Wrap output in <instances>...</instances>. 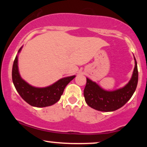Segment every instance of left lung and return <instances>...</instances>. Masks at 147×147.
Listing matches in <instances>:
<instances>
[{
  "instance_id": "8db88e82",
  "label": "left lung",
  "mask_w": 147,
  "mask_h": 147,
  "mask_svg": "<svg viewBox=\"0 0 147 147\" xmlns=\"http://www.w3.org/2000/svg\"><path fill=\"white\" fill-rule=\"evenodd\" d=\"M135 59V68L131 80L125 86L113 91L102 88L95 82L86 79L84 96L86 104L97 111L111 112L122 107L131 99L137 88L138 71L137 61Z\"/></svg>"
}]
</instances>
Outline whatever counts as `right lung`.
<instances>
[{
    "instance_id": "add662e5",
    "label": "right lung",
    "mask_w": 147,
    "mask_h": 147,
    "mask_svg": "<svg viewBox=\"0 0 147 147\" xmlns=\"http://www.w3.org/2000/svg\"><path fill=\"white\" fill-rule=\"evenodd\" d=\"M22 47L18 50L21 52ZM75 75L64 77L50 86L36 88L30 85L21 77L18 67V55L12 67V81L20 96L30 105L35 107H46L55 104L59 100L65 86Z\"/></svg>"
}]
</instances>
